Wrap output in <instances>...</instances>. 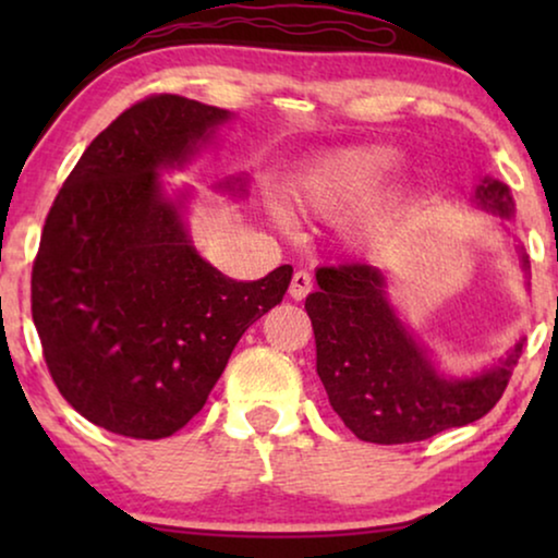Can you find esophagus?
I'll use <instances>...</instances> for the list:
<instances>
[{
  "label": "esophagus",
  "instance_id": "obj_1",
  "mask_svg": "<svg viewBox=\"0 0 558 558\" xmlns=\"http://www.w3.org/2000/svg\"><path fill=\"white\" fill-rule=\"evenodd\" d=\"M312 292V277L307 271H294L292 284H289V296L296 302H302L304 296Z\"/></svg>",
  "mask_w": 558,
  "mask_h": 558
}]
</instances>
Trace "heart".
Masks as SVG:
<instances>
[{
	"instance_id": "1",
	"label": "heart",
	"mask_w": 558,
	"mask_h": 558,
	"mask_svg": "<svg viewBox=\"0 0 558 558\" xmlns=\"http://www.w3.org/2000/svg\"><path fill=\"white\" fill-rule=\"evenodd\" d=\"M396 165L399 155L380 144H355L327 151L302 178L296 187V205L317 218L342 216L378 190ZM384 226V213H368L357 220V233L376 235Z\"/></svg>"
}]
</instances>
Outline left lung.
<instances>
[{
	"label": "left lung",
	"instance_id": "8db88e82",
	"mask_svg": "<svg viewBox=\"0 0 558 558\" xmlns=\"http://www.w3.org/2000/svg\"><path fill=\"white\" fill-rule=\"evenodd\" d=\"M475 203L500 218L513 216V197L498 180L485 178ZM518 256L529 271L523 248ZM317 287L304 302L315 330L317 376L335 414L373 445H409L483 418L500 401L523 353L518 340L490 371L445 378L396 317L376 266H319Z\"/></svg>",
	"mask_w": 558,
	"mask_h": 558
}]
</instances>
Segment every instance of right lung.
Here are the masks:
<instances>
[{
	"instance_id": "1",
	"label": "right lung",
	"mask_w": 558,
	"mask_h": 558,
	"mask_svg": "<svg viewBox=\"0 0 558 558\" xmlns=\"http://www.w3.org/2000/svg\"><path fill=\"white\" fill-rule=\"evenodd\" d=\"M228 119L185 96L142 98L88 144L45 218L33 264L45 363L81 416L121 437L180 432L292 281L289 264L258 281L220 274L165 197L157 172L187 165Z\"/></svg>"
}]
</instances>
